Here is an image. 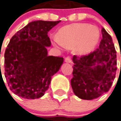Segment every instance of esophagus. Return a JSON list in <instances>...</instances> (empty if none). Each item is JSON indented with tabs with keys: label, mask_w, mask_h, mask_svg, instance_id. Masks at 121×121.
<instances>
[{
	"label": "esophagus",
	"mask_w": 121,
	"mask_h": 121,
	"mask_svg": "<svg viewBox=\"0 0 121 121\" xmlns=\"http://www.w3.org/2000/svg\"><path fill=\"white\" fill-rule=\"evenodd\" d=\"M65 62L66 63H71V59L70 56H68L65 58Z\"/></svg>",
	"instance_id": "obj_1"
}]
</instances>
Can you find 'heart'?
<instances>
[{"instance_id": "heart-1", "label": "heart", "mask_w": 121, "mask_h": 121, "mask_svg": "<svg viewBox=\"0 0 121 121\" xmlns=\"http://www.w3.org/2000/svg\"><path fill=\"white\" fill-rule=\"evenodd\" d=\"M99 38L97 28L84 23H76L64 26L59 31L58 37L53 38L58 47H72L76 45L75 51L79 54L91 52L96 45Z\"/></svg>"}]
</instances>
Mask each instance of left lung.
<instances>
[{"instance_id":"8db88e82","label":"left lung","mask_w":121,"mask_h":121,"mask_svg":"<svg viewBox=\"0 0 121 121\" xmlns=\"http://www.w3.org/2000/svg\"><path fill=\"white\" fill-rule=\"evenodd\" d=\"M99 47L81 57L73 56L71 84L78 98L94 99L109 90L117 70L116 51L111 35L102 28Z\"/></svg>"}]
</instances>
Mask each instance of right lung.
Segmentation results:
<instances>
[{"label": "right lung", "instance_id": "right-lung-1", "mask_svg": "<svg viewBox=\"0 0 121 121\" xmlns=\"http://www.w3.org/2000/svg\"><path fill=\"white\" fill-rule=\"evenodd\" d=\"M61 20L30 22L10 40L4 55L5 76L10 89L25 99L43 96L63 58L48 56V32Z\"/></svg>", "mask_w": 121, "mask_h": 121}]
</instances>
